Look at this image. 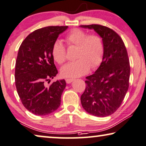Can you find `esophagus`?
Wrapping results in <instances>:
<instances>
[{
	"label": "esophagus",
	"instance_id": "1",
	"mask_svg": "<svg viewBox=\"0 0 146 146\" xmlns=\"http://www.w3.org/2000/svg\"><path fill=\"white\" fill-rule=\"evenodd\" d=\"M65 81H66V83L69 84V83H71V82H73V81H74V79H66Z\"/></svg>",
	"mask_w": 146,
	"mask_h": 146
}]
</instances>
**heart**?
I'll return each mask as SVG.
<instances>
[{"instance_id":"obj_1","label":"heart","mask_w":146,"mask_h":146,"mask_svg":"<svg viewBox=\"0 0 146 146\" xmlns=\"http://www.w3.org/2000/svg\"><path fill=\"white\" fill-rule=\"evenodd\" d=\"M68 45L77 46L76 60L66 64L61 69L65 77L75 78L87 74L91 69H96L102 63L105 53L103 38L96 34L89 35L80 29H73L65 38ZM51 53L55 61L63 64L67 60V52L64 44L59 40L53 42Z\"/></svg>"}]
</instances>
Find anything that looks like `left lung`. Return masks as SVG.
Wrapping results in <instances>:
<instances>
[{"instance_id": "obj_1", "label": "left lung", "mask_w": 146, "mask_h": 146, "mask_svg": "<svg viewBox=\"0 0 146 146\" xmlns=\"http://www.w3.org/2000/svg\"><path fill=\"white\" fill-rule=\"evenodd\" d=\"M80 27L93 29L105 45L102 63L95 73L86 77L81 105L91 115L106 117L119 108L129 88L130 65L127 50L122 38L110 28L100 25Z\"/></svg>"}]
</instances>
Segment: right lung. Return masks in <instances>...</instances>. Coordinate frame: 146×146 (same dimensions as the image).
<instances>
[{
	"label": "right lung",
	"instance_id": "obj_1",
	"mask_svg": "<svg viewBox=\"0 0 146 146\" xmlns=\"http://www.w3.org/2000/svg\"><path fill=\"white\" fill-rule=\"evenodd\" d=\"M67 26H50L29 34L19 47L15 65V85L25 108L36 115H46L57 110L66 87L65 79L46 81L58 73L51 53L53 42Z\"/></svg>",
	"mask_w": 146,
	"mask_h": 146
}]
</instances>
